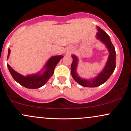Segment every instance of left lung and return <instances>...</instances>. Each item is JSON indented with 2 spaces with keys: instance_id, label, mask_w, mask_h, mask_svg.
<instances>
[{
  "instance_id": "left-lung-1",
  "label": "left lung",
  "mask_w": 131,
  "mask_h": 131,
  "mask_svg": "<svg viewBox=\"0 0 131 131\" xmlns=\"http://www.w3.org/2000/svg\"><path fill=\"white\" fill-rule=\"evenodd\" d=\"M97 29H98V32L96 35L97 38L101 40L106 46L110 53L106 65L101 73L99 74L97 77L91 80H87L83 78L82 79L78 76L76 73L78 61V58L74 55H71V57H73V62L71 66V73L72 77L79 84L84 87L95 88L105 83L113 73L116 68V52L115 47L113 45L109 36L100 28L98 27Z\"/></svg>"
}]
</instances>
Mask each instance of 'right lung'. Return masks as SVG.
Listing matches in <instances>:
<instances>
[{"label": "right lung", "instance_id": "add662e5", "mask_svg": "<svg viewBox=\"0 0 131 131\" xmlns=\"http://www.w3.org/2000/svg\"><path fill=\"white\" fill-rule=\"evenodd\" d=\"M10 50L8 49L7 59L10 55ZM63 57V55H58V56L51 57L45 65V71L43 72L42 74H40V73H38L35 74L24 76L16 72L8 64H7V67L14 80L16 81L18 83L26 88L37 89L43 86L50 79V78L52 77L54 73L55 67Z\"/></svg>", "mask_w": 131, "mask_h": 131}]
</instances>
